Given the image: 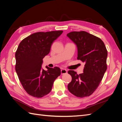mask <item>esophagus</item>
<instances>
[{"instance_id": "34e87169", "label": "esophagus", "mask_w": 122, "mask_h": 122, "mask_svg": "<svg viewBox=\"0 0 122 122\" xmlns=\"http://www.w3.org/2000/svg\"><path fill=\"white\" fill-rule=\"evenodd\" d=\"M61 74H64L67 73L66 70L64 69H61Z\"/></svg>"}]
</instances>
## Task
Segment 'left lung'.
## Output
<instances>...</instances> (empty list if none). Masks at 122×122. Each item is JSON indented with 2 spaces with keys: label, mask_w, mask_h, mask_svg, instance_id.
I'll return each mask as SVG.
<instances>
[{
  "label": "left lung",
  "mask_w": 122,
  "mask_h": 122,
  "mask_svg": "<svg viewBox=\"0 0 122 122\" xmlns=\"http://www.w3.org/2000/svg\"><path fill=\"white\" fill-rule=\"evenodd\" d=\"M66 36L76 45L77 60L85 63L83 73L68 71L72 81L68 89L77 97H89L97 89L107 71V51L100 38L86 31H72Z\"/></svg>",
  "instance_id": "left-lung-1"
}]
</instances>
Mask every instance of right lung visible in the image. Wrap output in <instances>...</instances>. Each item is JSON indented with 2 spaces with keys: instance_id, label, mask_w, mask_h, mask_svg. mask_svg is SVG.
Returning a JSON list of instances; mask_svg holds the SVG:
<instances>
[{
  "instance_id": "1",
  "label": "right lung",
  "mask_w": 122,
  "mask_h": 122,
  "mask_svg": "<svg viewBox=\"0 0 122 122\" xmlns=\"http://www.w3.org/2000/svg\"><path fill=\"white\" fill-rule=\"evenodd\" d=\"M63 31L34 33L23 39L15 53V71L28 94L40 98L50 92L53 82L61 74L58 67L42 69L43 59L50 52L52 44Z\"/></svg>"
}]
</instances>
